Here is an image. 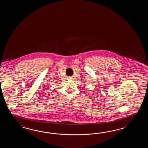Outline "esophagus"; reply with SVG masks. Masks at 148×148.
Listing matches in <instances>:
<instances>
[{
    "instance_id": "obj_1",
    "label": "esophagus",
    "mask_w": 148,
    "mask_h": 148,
    "mask_svg": "<svg viewBox=\"0 0 148 148\" xmlns=\"http://www.w3.org/2000/svg\"><path fill=\"white\" fill-rule=\"evenodd\" d=\"M69 80H72V78H71V77H70V78H69Z\"/></svg>"
}]
</instances>
